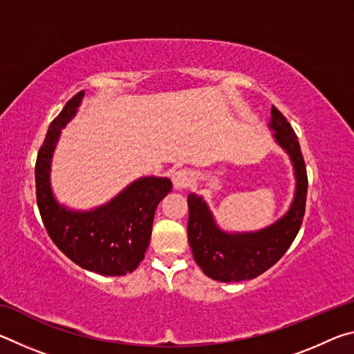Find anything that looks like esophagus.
Wrapping results in <instances>:
<instances>
[{
  "label": "esophagus",
  "instance_id": "esophagus-1",
  "mask_svg": "<svg viewBox=\"0 0 354 354\" xmlns=\"http://www.w3.org/2000/svg\"><path fill=\"white\" fill-rule=\"evenodd\" d=\"M171 181L173 185H175V189H187L192 184V173L185 169L176 170L171 175Z\"/></svg>",
  "mask_w": 354,
  "mask_h": 354
}]
</instances>
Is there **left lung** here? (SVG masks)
<instances>
[{
	"label": "left lung",
	"instance_id": "left-lung-1",
	"mask_svg": "<svg viewBox=\"0 0 354 354\" xmlns=\"http://www.w3.org/2000/svg\"><path fill=\"white\" fill-rule=\"evenodd\" d=\"M270 128L274 131V139L289 153L297 178L295 198L283 218L257 232L226 234L215 226L212 214L201 196L195 194L187 196V236L192 254L203 273L221 283L253 279L268 270L284 256L303 223L308 173L297 134L274 106H272Z\"/></svg>",
	"mask_w": 354,
	"mask_h": 354
}]
</instances>
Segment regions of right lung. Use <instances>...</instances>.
I'll use <instances>...</instances> for the list:
<instances>
[{
  "label": "right lung",
  "mask_w": 354,
  "mask_h": 354,
  "mask_svg": "<svg viewBox=\"0 0 354 354\" xmlns=\"http://www.w3.org/2000/svg\"><path fill=\"white\" fill-rule=\"evenodd\" d=\"M84 92L76 93L53 120L35 160V196L41 221L62 253L86 270L106 277L134 272L145 257L154 212L171 192L169 178H140L107 205L91 212L59 206L50 189V164L61 129L76 113Z\"/></svg>",
  "instance_id": "1"
}]
</instances>
